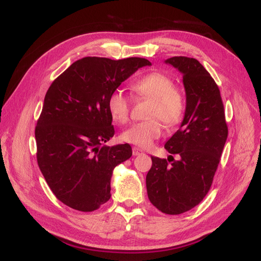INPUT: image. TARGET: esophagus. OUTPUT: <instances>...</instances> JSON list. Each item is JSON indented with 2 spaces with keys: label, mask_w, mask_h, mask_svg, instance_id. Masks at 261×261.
Returning <instances> with one entry per match:
<instances>
[{
  "label": "esophagus",
  "mask_w": 261,
  "mask_h": 261,
  "mask_svg": "<svg viewBox=\"0 0 261 261\" xmlns=\"http://www.w3.org/2000/svg\"><path fill=\"white\" fill-rule=\"evenodd\" d=\"M132 153H133V155H140V154H143V150H141V149H139V148H136V146H135V148H133L132 149Z\"/></svg>",
  "instance_id": "obj_1"
}]
</instances>
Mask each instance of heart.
I'll return each instance as SVG.
<instances>
[{
    "label": "heart",
    "instance_id": "b5f03b06",
    "mask_svg": "<svg viewBox=\"0 0 261 261\" xmlns=\"http://www.w3.org/2000/svg\"><path fill=\"white\" fill-rule=\"evenodd\" d=\"M131 88L137 98L151 101L148 110V117L151 119L133 123L122 132L121 140L140 148H149L163 130L159 119L168 126L177 125L182 121L185 115V99L175 89L174 80L163 72L148 73L133 83ZM130 106V98L120 89L112 91L108 98L109 113L117 123L128 121Z\"/></svg>",
    "mask_w": 261,
    "mask_h": 261
}]
</instances>
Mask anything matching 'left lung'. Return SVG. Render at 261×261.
I'll return each mask as SVG.
<instances>
[{
    "instance_id": "obj_1",
    "label": "left lung",
    "mask_w": 261,
    "mask_h": 261,
    "mask_svg": "<svg viewBox=\"0 0 261 261\" xmlns=\"http://www.w3.org/2000/svg\"><path fill=\"white\" fill-rule=\"evenodd\" d=\"M165 64L182 73L186 93L181 126L164 145L179 159L151 156L145 182L150 202L164 214L178 215L198 205L208 193L228 128L218 86L204 66L184 56L171 57Z\"/></svg>"
}]
</instances>
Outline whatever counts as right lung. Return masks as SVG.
Instances as JSON below:
<instances>
[{"label":"right lung","instance_id":"1","mask_svg":"<svg viewBox=\"0 0 261 261\" xmlns=\"http://www.w3.org/2000/svg\"><path fill=\"white\" fill-rule=\"evenodd\" d=\"M151 63L130 57H84L48 88L37 120V163L54 195L80 212L110 199L113 169L132 155L130 144L102 145L115 135L108 110L112 91Z\"/></svg>","mask_w":261,"mask_h":261}]
</instances>
